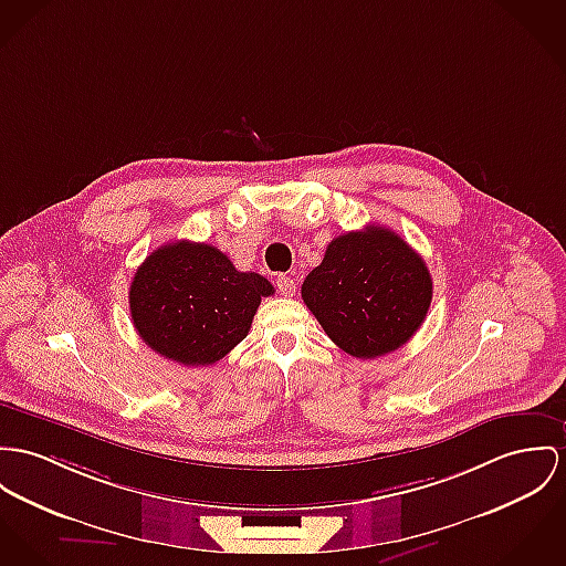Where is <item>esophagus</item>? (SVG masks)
Instances as JSON below:
<instances>
[{
	"instance_id": "obj_1",
	"label": "esophagus",
	"mask_w": 566,
	"mask_h": 566,
	"mask_svg": "<svg viewBox=\"0 0 566 566\" xmlns=\"http://www.w3.org/2000/svg\"><path fill=\"white\" fill-rule=\"evenodd\" d=\"M275 284H277L280 295H284V297H293V293H295V280H293L291 275H277Z\"/></svg>"
}]
</instances>
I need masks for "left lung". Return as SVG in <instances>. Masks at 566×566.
I'll return each mask as SVG.
<instances>
[{"label":"left lung","instance_id":"left-lung-1","mask_svg":"<svg viewBox=\"0 0 566 566\" xmlns=\"http://www.w3.org/2000/svg\"><path fill=\"white\" fill-rule=\"evenodd\" d=\"M325 334L348 355L375 359L402 347L424 323L433 280L407 241L384 226L336 237L302 284Z\"/></svg>","mask_w":566,"mask_h":566}]
</instances>
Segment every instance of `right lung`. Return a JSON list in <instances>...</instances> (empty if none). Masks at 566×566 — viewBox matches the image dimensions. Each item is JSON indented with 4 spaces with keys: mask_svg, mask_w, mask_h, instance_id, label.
Instances as JSON below:
<instances>
[{
    "mask_svg": "<svg viewBox=\"0 0 566 566\" xmlns=\"http://www.w3.org/2000/svg\"><path fill=\"white\" fill-rule=\"evenodd\" d=\"M269 295L273 286L266 277L237 271L218 248L175 241L137 266L130 321L159 355L185 366H209L248 336Z\"/></svg>",
    "mask_w": 566,
    "mask_h": 566,
    "instance_id": "obj_1",
    "label": "right lung"
}]
</instances>
